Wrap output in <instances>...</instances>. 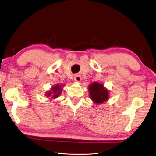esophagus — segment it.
<instances>
[{
  "instance_id": "obj_1",
  "label": "esophagus",
  "mask_w": 156,
  "mask_h": 156,
  "mask_svg": "<svg viewBox=\"0 0 156 156\" xmlns=\"http://www.w3.org/2000/svg\"><path fill=\"white\" fill-rule=\"evenodd\" d=\"M74 81L77 82H81V76L80 75H75L74 76Z\"/></svg>"
}]
</instances>
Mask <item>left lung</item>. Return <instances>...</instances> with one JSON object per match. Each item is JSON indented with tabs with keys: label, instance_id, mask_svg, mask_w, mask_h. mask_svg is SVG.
Returning a JSON list of instances; mask_svg holds the SVG:
<instances>
[{
	"label": "left lung",
	"instance_id": "8db88e82",
	"mask_svg": "<svg viewBox=\"0 0 156 156\" xmlns=\"http://www.w3.org/2000/svg\"><path fill=\"white\" fill-rule=\"evenodd\" d=\"M89 93L92 99L95 103L102 104L109 98L108 91L104 87L103 85L97 82H93L89 86Z\"/></svg>",
	"mask_w": 156,
	"mask_h": 156
}]
</instances>
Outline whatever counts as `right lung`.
<instances>
[{"label": "right lung", "mask_w": 156, "mask_h": 156, "mask_svg": "<svg viewBox=\"0 0 156 156\" xmlns=\"http://www.w3.org/2000/svg\"><path fill=\"white\" fill-rule=\"evenodd\" d=\"M60 92H61V86L57 85L52 87V90H51V91H49V92L47 93V96H52L51 98H54L59 96Z\"/></svg>", "instance_id": "1"}]
</instances>
